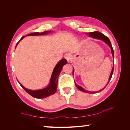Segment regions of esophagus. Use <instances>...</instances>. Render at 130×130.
Returning <instances> with one entry per match:
<instances>
[{
  "label": "esophagus",
  "mask_w": 130,
  "mask_h": 130,
  "mask_svg": "<svg viewBox=\"0 0 130 130\" xmlns=\"http://www.w3.org/2000/svg\"><path fill=\"white\" fill-rule=\"evenodd\" d=\"M65 58L67 60L68 62H70V61L71 59V55L70 54H66L64 56Z\"/></svg>",
  "instance_id": "obj_1"
}]
</instances>
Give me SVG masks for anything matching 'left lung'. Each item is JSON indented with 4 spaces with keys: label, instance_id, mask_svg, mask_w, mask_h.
<instances>
[{
    "label": "left lung",
    "instance_id": "obj_1",
    "mask_svg": "<svg viewBox=\"0 0 130 130\" xmlns=\"http://www.w3.org/2000/svg\"><path fill=\"white\" fill-rule=\"evenodd\" d=\"M86 34L89 35V37H92L93 38H96V39H98V40H102V41H104V42L105 43H107V45L110 47V48H111L112 56H113V57L114 58V51H113V47H112V46L111 41H110V40H109V39L108 38V37H107L106 36H105V35H103V34H102V33L99 32H98V31H95V32L87 33ZM113 70H114V65H113V68H112L111 73V74H110V76H109V78L108 82L107 84H106V86H105V87L103 88V89L100 90L98 91V92H90V91L86 90L85 89H84V88H83L82 87H80V86H79V85H77V84L75 83L76 87L77 88H78L80 90H81V91H82V92H85V93H98V92H100V91H101V90H103V89H104V88H106V87L107 86V85H108V83H109V80L111 79V78H112V76L113 73ZM74 71V68H73V75Z\"/></svg>",
    "mask_w": 130,
    "mask_h": 130
}]
</instances>
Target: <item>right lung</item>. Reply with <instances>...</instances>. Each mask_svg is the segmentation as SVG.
<instances>
[{"label": "right lung", "mask_w": 130, "mask_h": 130, "mask_svg": "<svg viewBox=\"0 0 130 130\" xmlns=\"http://www.w3.org/2000/svg\"><path fill=\"white\" fill-rule=\"evenodd\" d=\"M51 32V31H45L43 32H41V33L34 32V33H32V34L27 35V36H28L43 35L47 34ZM24 37L25 36H23L21 38L20 40H19L17 42V43L15 47H17V46L19 41H20L21 40H22ZM67 60L65 59H63L62 60H61L60 61L57 63V65L55 66V67L54 68L53 72H52V75L50 79V82L48 86L46 88H44V89L36 90H29L28 89H27V88H24L23 85L20 83H19L21 85V86L23 88V89L25 90L27 93H28L29 95L32 96L33 97H34L35 98H39V99L47 97V96L50 95L54 94H55V92H56L59 76L60 75L61 71L62 70L63 66L65 64H67Z\"/></svg>", "instance_id": "right-lung-1"}]
</instances>
